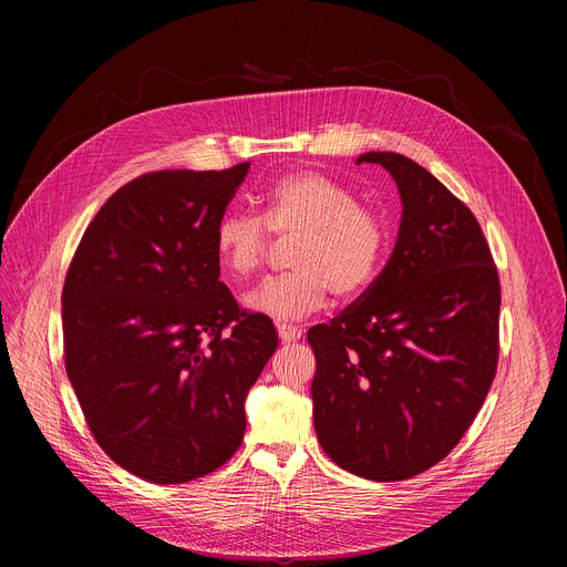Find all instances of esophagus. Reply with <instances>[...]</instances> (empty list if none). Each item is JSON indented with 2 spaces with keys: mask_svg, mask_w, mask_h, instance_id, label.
I'll return each mask as SVG.
<instances>
[{
  "mask_svg": "<svg viewBox=\"0 0 567 567\" xmlns=\"http://www.w3.org/2000/svg\"><path fill=\"white\" fill-rule=\"evenodd\" d=\"M278 337L282 343H293L302 337V328L298 326H289V322H282V326H278Z\"/></svg>",
  "mask_w": 567,
  "mask_h": 567,
  "instance_id": "1",
  "label": "esophagus"
}]
</instances>
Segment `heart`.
<instances>
[{
  "mask_svg": "<svg viewBox=\"0 0 567 567\" xmlns=\"http://www.w3.org/2000/svg\"><path fill=\"white\" fill-rule=\"evenodd\" d=\"M262 217L228 210L217 219L213 245L221 269L245 280L267 260L271 235L293 237L289 274L267 280L247 296L254 311L302 318L328 302L361 296L377 278L388 228L357 195L316 171L278 177L260 197Z\"/></svg>",
  "mask_w": 567,
  "mask_h": 567,
  "instance_id": "1",
  "label": "heart"
}]
</instances>
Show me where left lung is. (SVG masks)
Masks as SVG:
<instances>
[{
    "mask_svg": "<svg viewBox=\"0 0 567 567\" xmlns=\"http://www.w3.org/2000/svg\"><path fill=\"white\" fill-rule=\"evenodd\" d=\"M396 182L401 226L374 282L307 332L318 442L341 468L409 480L462 440L498 368L501 278L464 202L413 158L365 152Z\"/></svg>",
    "mask_w": 567,
    "mask_h": 567,
    "instance_id": "obj_1",
    "label": "left lung"
}]
</instances>
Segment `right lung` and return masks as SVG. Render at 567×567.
<instances>
[{
  "instance_id": "add662e5",
  "label": "right lung",
  "mask_w": 567,
  "mask_h": 567,
  "mask_svg": "<svg viewBox=\"0 0 567 567\" xmlns=\"http://www.w3.org/2000/svg\"><path fill=\"white\" fill-rule=\"evenodd\" d=\"M251 164L158 171L96 213L62 287L64 368L99 446L179 484L228 462L245 399L278 348L274 320L219 280L213 235Z\"/></svg>"
}]
</instances>
